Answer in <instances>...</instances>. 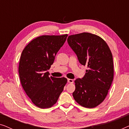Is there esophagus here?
Segmentation results:
<instances>
[{"mask_svg":"<svg viewBox=\"0 0 129 129\" xmlns=\"http://www.w3.org/2000/svg\"><path fill=\"white\" fill-rule=\"evenodd\" d=\"M68 82L69 83H73V79H68Z\"/></svg>","mask_w":129,"mask_h":129,"instance_id":"34e87169","label":"esophagus"}]
</instances>
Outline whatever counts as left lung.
<instances>
[{
  "label": "left lung",
  "instance_id": "left-lung-1",
  "mask_svg": "<svg viewBox=\"0 0 129 129\" xmlns=\"http://www.w3.org/2000/svg\"><path fill=\"white\" fill-rule=\"evenodd\" d=\"M68 42L80 64L88 68L84 77L75 81L73 98L83 107L98 106L105 99L113 79L110 48L100 37L87 32L70 35Z\"/></svg>",
  "mask_w": 129,
  "mask_h": 129
}]
</instances>
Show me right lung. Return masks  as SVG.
I'll use <instances>...</instances> for the list:
<instances>
[{
  "mask_svg": "<svg viewBox=\"0 0 129 129\" xmlns=\"http://www.w3.org/2000/svg\"><path fill=\"white\" fill-rule=\"evenodd\" d=\"M67 37V34L38 37L22 51L19 65L21 84L33 103L41 109L50 108L57 102L68 82L65 77L49 76L47 72Z\"/></svg>",
  "mask_w": 129,
  "mask_h": 129,
  "instance_id": "add662e5",
  "label": "right lung"
}]
</instances>
